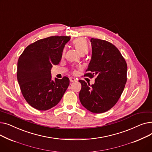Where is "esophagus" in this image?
Wrapping results in <instances>:
<instances>
[{
  "mask_svg": "<svg viewBox=\"0 0 152 152\" xmlns=\"http://www.w3.org/2000/svg\"><path fill=\"white\" fill-rule=\"evenodd\" d=\"M69 81H70L71 83H73V82L76 81V79L75 78H74V77H70L69 78Z\"/></svg>",
  "mask_w": 152,
  "mask_h": 152,
  "instance_id": "obj_1",
  "label": "esophagus"
}]
</instances>
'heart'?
<instances>
[{"label": "heart", "instance_id": "1", "mask_svg": "<svg viewBox=\"0 0 152 152\" xmlns=\"http://www.w3.org/2000/svg\"><path fill=\"white\" fill-rule=\"evenodd\" d=\"M73 44L76 47V50L80 54H86L88 51V44H87V41L84 38L79 37L73 41Z\"/></svg>", "mask_w": 152, "mask_h": 152}]
</instances>
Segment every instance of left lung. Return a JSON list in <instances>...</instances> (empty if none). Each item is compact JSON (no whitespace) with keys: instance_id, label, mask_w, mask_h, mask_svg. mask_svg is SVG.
I'll return each mask as SVG.
<instances>
[{"instance_id":"8db88e82","label":"left lung","mask_w":152,"mask_h":152,"mask_svg":"<svg viewBox=\"0 0 152 152\" xmlns=\"http://www.w3.org/2000/svg\"><path fill=\"white\" fill-rule=\"evenodd\" d=\"M92 56L84 76H97L95 83L80 80L79 100L87 110L102 113L112 108L123 92L127 81V66L117 48L104 40L91 38Z\"/></svg>"}]
</instances>
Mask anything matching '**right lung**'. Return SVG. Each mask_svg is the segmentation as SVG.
<instances>
[{
    "mask_svg": "<svg viewBox=\"0 0 152 152\" xmlns=\"http://www.w3.org/2000/svg\"><path fill=\"white\" fill-rule=\"evenodd\" d=\"M69 36H51L28 45L17 63V79L26 102L39 110L57 105L69 84V79H52L51 69L61 61Z\"/></svg>",
    "mask_w": 152,
    "mask_h": 152,
    "instance_id": "add662e5",
    "label": "right lung"
}]
</instances>
